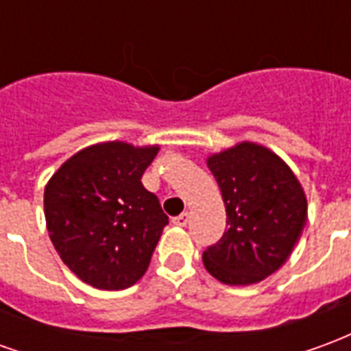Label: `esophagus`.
<instances>
[{"label":"esophagus","mask_w":351,"mask_h":351,"mask_svg":"<svg viewBox=\"0 0 351 351\" xmlns=\"http://www.w3.org/2000/svg\"><path fill=\"white\" fill-rule=\"evenodd\" d=\"M188 221H190V214L188 213L178 214V216H175V218H173V223H175V226H180V228L188 226Z\"/></svg>","instance_id":"34e87169"}]
</instances>
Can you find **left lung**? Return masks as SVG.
Wrapping results in <instances>:
<instances>
[{
	"label": "left lung",
	"mask_w": 351,
	"mask_h": 351,
	"mask_svg": "<svg viewBox=\"0 0 351 351\" xmlns=\"http://www.w3.org/2000/svg\"><path fill=\"white\" fill-rule=\"evenodd\" d=\"M226 203V233L203 252L206 271L248 286L286 263L306 223V197L291 169L254 143L208 158Z\"/></svg>",
	"instance_id": "1"
}]
</instances>
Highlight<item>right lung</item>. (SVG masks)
Segmentation results:
<instances>
[{"label":"right lung","mask_w":351,"mask_h":351,"mask_svg":"<svg viewBox=\"0 0 351 351\" xmlns=\"http://www.w3.org/2000/svg\"><path fill=\"white\" fill-rule=\"evenodd\" d=\"M158 146L103 143L75 154L45 188L50 241L82 282L125 289L148 269L169 223L141 182Z\"/></svg>","instance_id":"1"}]
</instances>
